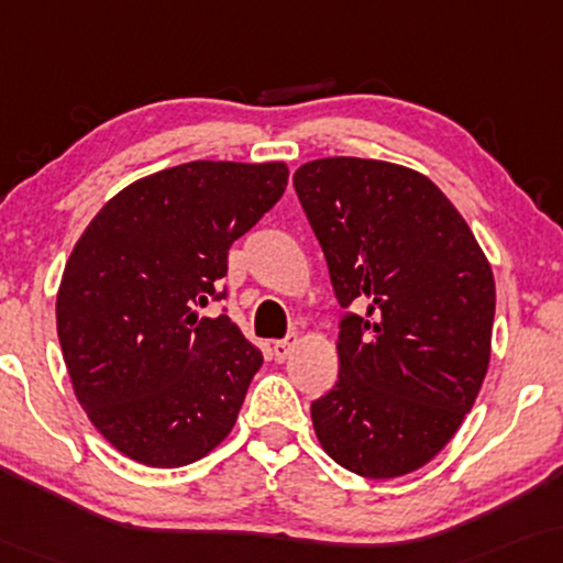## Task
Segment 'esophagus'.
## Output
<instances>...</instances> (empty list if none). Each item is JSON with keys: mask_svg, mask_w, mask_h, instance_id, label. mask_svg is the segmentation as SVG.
Here are the masks:
<instances>
[{"mask_svg": "<svg viewBox=\"0 0 563 563\" xmlns=\"http://www.w3.org/2000/svg\"><path fill=\"white\" fill-rule=\"evenodd\" d=\"M296 342H298V334H288L285 339H280V342H275L273 344V357H275V362H285L290 357V352H292V346H296Z\"/></svg>", "mask_w": 563, "mask_h": 563, "instance_id": "34e87169", "label": "esophagus"}]
</instances>
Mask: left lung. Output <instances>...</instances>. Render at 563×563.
I'll return each instance as SVG.
<instances>
[{
  "instance_id": "obj_1",
  "label": "left lung",
  "mask_w": 563,
  "mask_h": 563,
  "mask_svg": "<svg viewBox=\"0 0 563 563\" xmlns=\"http://www.w3.org/2000/svg\"><path fill=\"white\" fill-rule=\"evenodd\" d=\"M292 186L344 313L339 379L311 402L327 454L360 477L421 470L487 375L495 278L472 229L421 173L364 157L300 165Z\"/></svg>"
}]
</instances>
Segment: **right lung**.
<instances>
[{
    "mask_svg": "<svg viewBox=\"0 0 563 563\" xmlns=\"http://www.w3.org/2000/svg\"><path fill=\"white\" fill-rule=\"evenodd\" d=\"M285 186V163H184L122 188L76 242L55 300L63 360L124 456L173 470L234 429L263 352L199 308L227 296L229 247Z\"/></svg>",
    "mask_w": 563,
    "mask_h": 563,
    "instance_id": "right-lung-1",
    "label": "right lung"
}]
</instances>
